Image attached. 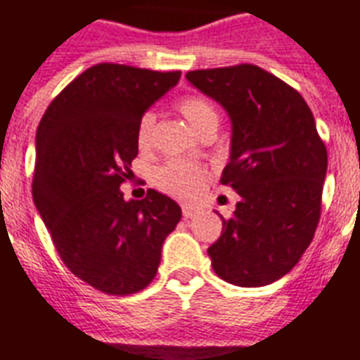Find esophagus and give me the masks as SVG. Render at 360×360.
Wrapping results in <instances>:
<instances>
[{
    "instance_id": "obj_1",
    "label": "esophagus",
    "mask_w": 360,
    "mask_h": 360,
    "mask_svg": "<svg viewBox=\"0 0 360 360\" xmlns=\"http://www.w3.org/2000/svg\"><path fill=\"white\" fill-rule=\"evenodd\" d=\"M198 213L200 211L196 210V207H192V205H183V217H185V219H194Z\"/></svg>"
}]
</instances>
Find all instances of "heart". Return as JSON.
Instances as JSON below:
<instances>
[{
    "instance_id": "heart-1",
    "label": "heart",
    "mask_w": 360,
    "mask_h": 360,
    "mask_svg": "<svg viewBox=\"0 0 360 360\" xmlns=\"http://www.w3.org/2000/svg\"><path fill=\"white\" fill-rule=\"evenodd\" d=\"M179 111L191 128L198 136L204 131L217 130L221 122V115L210 100L202 96H185L177 103ZM153 130H155V115L147 111L141 115L136 126V145L139 153H149L153 147ZM205 177V169L202 166L191 164L185 160H169L156 168L153 174V183L158 191L172 194L175 198H192L202 188V181Z\"/></svg>"
}]
</instances>
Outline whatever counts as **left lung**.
<instances>
[{
	"mask_svg": "<svg viewBox=\"0 0 360 360\" xmlns=\"http://www.w3.org/2000/svg\"><path fill=\"white\" fill-rule=\"evenodd\" d=\"M232 120L230 162L221 183L241 198L207 249L221 279L262 287L302 259L321 219L326 147L311 109L287 82L259 65L186 73Z\"/></svg>",
	"mask_w": 360,
	"mask_h": 360,
	"instance_id": "1",
	"label": "left lung"
}]
</instances>
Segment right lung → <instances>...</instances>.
<instances>
[{
	"label": "right lung",
	"mask_w": 360,
	"mask_h": 360,
	"mask_svg": "<svg viewBox=\"0 0 360 360\" xmlns=\"http://www.w3.org/2000/svg\"><path fill=\"white\" fill-rule=\"evenodd\" d=\"M179 79L181 71L96 64L51 101L37 128L35 207L62 262L105 295L143 290L181 221L177 202L160 192L126 202L120 191L134 175L137 120Z\"/></svg>",
	"instance_id": "right-lung-1"
}]
</instances>
